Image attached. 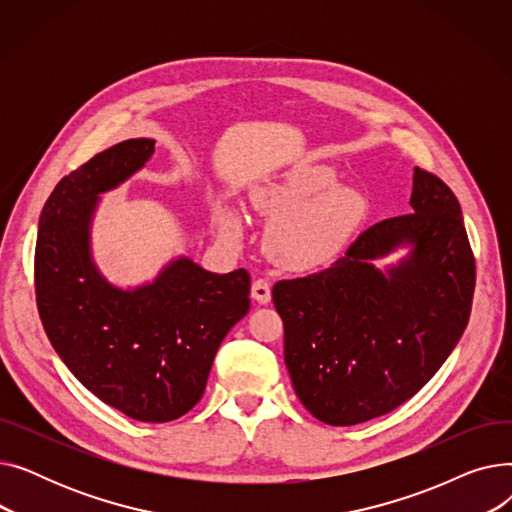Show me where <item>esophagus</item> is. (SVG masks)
<instances>
[{
  "instance_id": "obj_1",
  "label": "esophagus",
  "mask_w": 512,
  "mask_h": 512,
  "mask_svg": "<svg viewBox=\"0 0 512 512\" xmlns=\"http://www.w3.org/2000/svg\"><path fill=\"white\" fill-rule=\"evenodd\" d=\"M251 297L259 303V305H267L272 301V288L267 284V280H255L251 286Z\"/></svg>"
}]
</instances>
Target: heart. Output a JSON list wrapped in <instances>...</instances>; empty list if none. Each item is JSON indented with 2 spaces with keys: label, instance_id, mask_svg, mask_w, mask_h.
<instances>
[{
  "label": "heart",
  "instance_id": "obj_1",
  "mask_svg": "<svg viewBox=\"0 0 512 512\" xmlns=\"http://www.w3.org/2000/svg\"><path fill=\"white\" fill-rule=\"evenodd\" d=\"M338 174L326 164L292 166L249 193L255 211L270 218L265 251L288 272L311 274L342 253L367 218L369 203L355 186L336 184ZM220 236L242 240L240 213L222 205L215 211Z\"/></svg>",
  "mask_w": 512,
  "mask_h": 512
}]
</instances>
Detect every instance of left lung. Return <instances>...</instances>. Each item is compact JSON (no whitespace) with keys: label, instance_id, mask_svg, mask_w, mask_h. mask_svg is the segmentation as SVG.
I'll return each instance as SVG.
<instances>
[{"label":"left lung","instance_id":"8db88e82","mask_svg":"<svg viewBox=\"0 0 512 512\" xmlns=\"http://www.w3.org/2000/svg\"><path fill=\"white\" fill-rule=\"evenodd\" d=\"M409 205L328 270L272 290L292 388L328 425L394 411L434 378L467 328L475 259L459 199L415 168ZM400 248L398 262L374 265Z\"/></svg>","mask_w":512,"mask_h":512}]
</instances>
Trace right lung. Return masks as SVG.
<instances>
[{"label": "right lung", "mask_w": 512, "mask_h": 512, "mask_svg": "<svg viewBox=\"0 0 512 512\" xmlns=\"http://www.w3.org/2000/svg\"><path fill=\"white\" fill-rule=\"evenodd\" d=\"M153 151V139H128L58 182L39 220L35 286L45 334L74 378L130 419L166 423L201 400L222 340L249 313L251 278L188 255L126 288L99 270L91 232L101 195Z\"/></svg>", "instance_id": "obj_1"}]
</instances>
